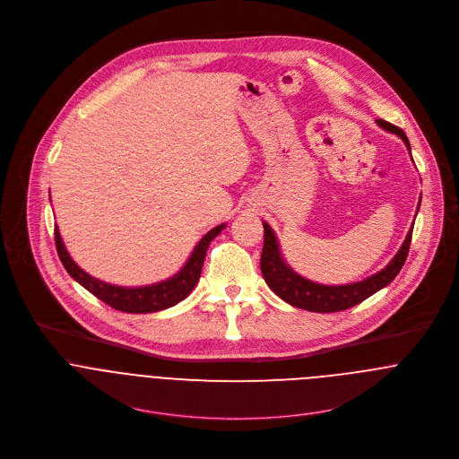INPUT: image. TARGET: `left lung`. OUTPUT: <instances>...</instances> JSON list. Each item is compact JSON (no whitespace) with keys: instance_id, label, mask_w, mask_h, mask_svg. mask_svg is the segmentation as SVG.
Returning a JSON list of instances; mask_svg holds the SVG:
<instances>
[{"instance_id":"1","label":"left lung","mask_w":459,"mask_h":459,"mask_svg":"<svg viewBox=\"0 0 459 459\" xmlns=\"http://www.w3.org/2000/svg\"><path fill=\"white\" fill-rule=\"evenodd\" d=\"M377 124L387 132L397 134L404 141L406 148L410 150L408 137L399 127H395L385 120H377ZM419 206H420V201H419ZM419 206H417V212H419ZM263 230H264V238H263L260 264H262L264 282L284 302H288L299 309H306V311H313V313H337V311L350 309V307L360 304L362 300H366L368 297H371L373 293H377L378 290L391 284L394 277L399 273V270L406 262V256L410 251V242H411V231H413V228H410V231H408L401 249L394 256L393 262L389 263L385 268H382L378 273H375L360 282H353V284L327 286V284L313 282V281L299 275L295 270H291L282 260V255H281V249H279V244H277V238H275L272 228L266 222H263Z\"/></svg>"}]
</instances>
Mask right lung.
Masks as SVG:
<instances>
[{
    "instance_id": "right-lung-1",
    "label": "right lung",
    "mask_w": 459,
    "mask_h": 459,
    "mask_svg": "<svg viewBox=\"0 0 459 459\" xmlns=\"http://www.w3.org/2000/svg\"><path fill=\"white\" fill-rule=\"evenodd\" d=\"M224 226L226 224L215 226L197 242L193 255L189 256V260L178 273H175L173 277H169L162 282H157L152 286H139V288H124V286L102 282V281L91 277L90 273H86L84 270H81L68 256L64 240L58 231V226H55V242H56L58 256L64 263L66 272L82 288H86L90 293H93L97 299H100L113 309H118L122 313H132V315H144V313H155V311L173 307L193 291V288L196 286L199 275H201L206 249H208L210 242L224 230Z\"/></svg>"
}]
</instances>
